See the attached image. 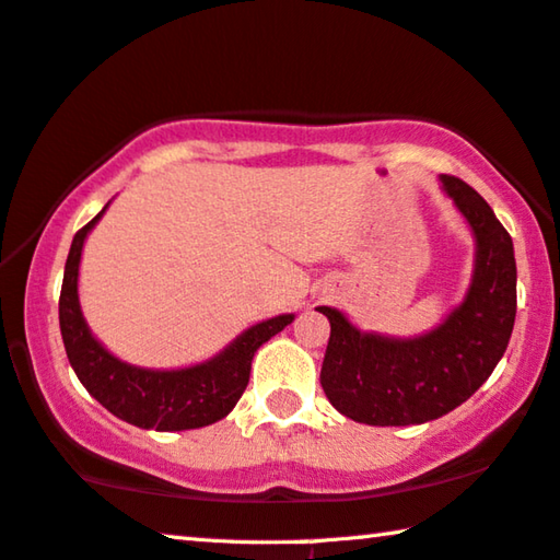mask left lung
<instances>
[{
	"mask_svg": "<svg viewBox=\"0 0 560 560\" xmlns=\"http://www.w3.org/2000/svg\"><path fill=\"white\" fill-rule=\"evenodd\" d=\"M443 189L476 234L471 291L436 331L398 341L361 334L341 312L331 322L322 388L336 411L369 425H411L454 411L493 374L516 322L513 242L474 186L443 174Z\"/></svg>",
	"mask_w": 560,
	"mask_h": 560,
	"instance_id": "obj_1",
	"label": "left lung"
}]
</instances>
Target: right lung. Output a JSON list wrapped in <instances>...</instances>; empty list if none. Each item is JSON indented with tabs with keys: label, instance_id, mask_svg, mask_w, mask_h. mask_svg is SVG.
Returning a JSON list of instances; mask_svg holds the SVG:
<instances>
[{
	"label": "right lung",
	"instance_id": "1",
	"mask_svg": "<svg viewBox=\"0 0 560 560\" xmlns=\"http://www.w3.org/2000/svg\"><path fill=\"white\" fill-rule=\"evenodd\" d=\"M104 209L74 234L65 266V281H61L59 326L74 374L106 411L119 416L127 423L139 425V429L184 431L201 429V425L224 419L244 394L256 349L264 341H269L273 334H279L283 326L294 322V316H277L252 326L224 353L201 363V366L182 371H147L117 361L89 334L77 296L84 238L89 229L100 221Z\"/></svg>",
	"mask_w": 560,
	"mask_h": 560
}]
</instances>
